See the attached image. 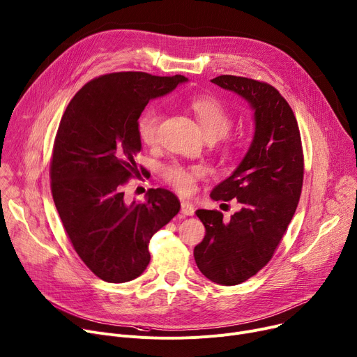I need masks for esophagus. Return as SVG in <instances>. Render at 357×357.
<instances>
[{"label": "esophagus", "mask_w": 357, "mask_h": 357, "mask_svg": "<svg viewBox=\"0 0 357 357\" xmlns=\"http://www.w3.org/2000/svg\"><path fill=\"white\" fill-rule=\"evenodd\" d=\"M181 213L184 216H193L195 215V206L190 202L181 200Z\"/></svg>", "instance_id": "obj_1"}]
</instances>
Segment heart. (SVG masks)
Masks as SVG:
<instances>
[{
    "label": "heart",
    "instance_id": "b5f03b06",
    "mask_svg": "<svg viewBox=\"0 0 357 357\" xmlns=\"http://www.w3.org/2000/svg\"><path fill=\"white\" fill-rule=\"evenodd\" d=\"M190 109L195 112L200 127L207 138H220L232 128V115L225 105L212 96H199L190 100ZM161 112L157 107L145 108L137 119V134L144 145H154L158 141ZM203 165H184L178 162L167 164L162 169V178L174 187L180 195H192L197 180L204 177Z\"/></svg>",
    "mask_w": 357,
    "mask_h": 357
}]
</instances>
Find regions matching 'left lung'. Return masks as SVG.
<instances>
[{"label": "left lung", "instance_id": "obj_1", "mask_svg": "<svg viewBox=\"0 0 357 357\" xmlns=\"http://www.w3.org/2000/svg\"><path fill=\"white\" fill-rule=\"evenodd\" d=\"M215 85L245 98L255 111V135L234 174L213 188V200L236 199L241 211H196L206 227L195 248L202 274L220 285H238L274 257L296 213L304 178V154L294 112L266 82L222 75Z\"/></svg>", "mask_w": 357, "mask_h": 357}]
</instances>
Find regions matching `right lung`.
Returning <instances> with one entry per match:
<instances>
[{
    "label": "right lung",
    "instance_id": "add662e5",
    "mask_svg": "<svg viewBox=\"0 0 357 357\" xmlns=\"http://www.w3.org/2000/svg\"><path fill=\"white\" fill-rule=\"evenodd\" d=\"M187 79L116 72L92 79L69 102L53 144L50 187L65 232L93 274L107 282L139 277L150 239L180 211L165 188L128 204L125 184L139 176L137 119L151 99Z\"/></svg>",
    "mask_w": 357,
    "mask_h": 357
}]
</instances>
